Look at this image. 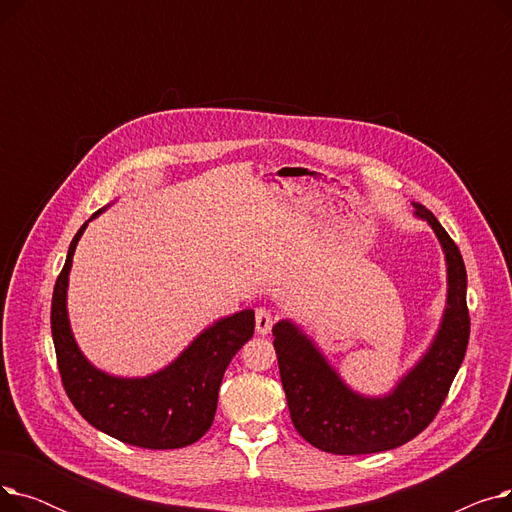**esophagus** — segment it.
<instances>
[{
    "label": "esophagus",
    "mask_w": 512,
    "mask_h": 512,
    "mask_svg": "<svg viewBox=\"0 0 512 512\" xmlns=\"http://www.w3.org/2000/svg\"><path fill=\"white\" fill-rule=\"evenodd\" d=\"M272 326H274V313L270 309L259 307L255 311V330H257V334H261V336L270 334Z\"/></svg>",
    "instance_id": "obj_1"
}]
</instances>
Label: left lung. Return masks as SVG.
<instances>
[{
	"label": "left lung",
	"mask_w": 512,
	"mask_h": 512,
	"mask_svg": "<svg viewBox=\"0 0 512 512\" xmlns=\"http://www.w3.org/2000/svg\"><path fill=\"white\" fill-rule=\"evenodd\" d=\"M413 207L442 245L448 297L432 346L392 392L363 396L351 390L299 326L282 319L272 328L292 423L309 444L324 452L371 454L407 444L434 421L465 359L471 321L461 251L432 211L419 203Z\"/></svg>",
	"instance_id": "8db88e82"
}]
</instances>
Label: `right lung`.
Wrapping results in <instances>:
<instances>
[{
  "label": "right lung",
  "mask_w": 512,
  "mask_h": 512,
  "mask_svg": "<svg viewBox=\"0 0 512 512\" xmlns=\"http://www.w3.org/2000/svg\"><path fill=\"white\" fill-rule=\"evenodd\" d=\"M101 211H95L91 220ZM91 220L72 238L51 299V336L64 390L93 427L124 444L151 450L193 444L213 423L224 371L253 336L255 311L245 309L218 319L176 361L147 378H116L97 369L80 353L66 309L72 257Z\"/></svg>",
  "instance_id": "1"
}]
</instances>
